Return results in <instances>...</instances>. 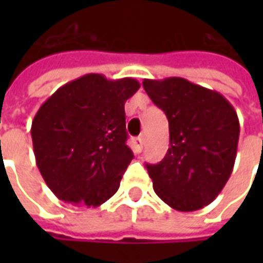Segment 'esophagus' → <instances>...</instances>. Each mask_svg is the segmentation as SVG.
<instances>
[{"label": "esophagus", "mask_w": 263, "mask_h": 263, "mask_svg": "<svg viewBox=\"0 0 263 263\" xmlns=\"http://www.w3.org/2000/svg\"><path fill=\"white\" fill-rule=\"evenodd\" d=\"M132 149H134V152L135 154H141L142 152L143 148V139L142 138H132Z\"/></svg>", "instance_id": "obj_1"}]
</instances>
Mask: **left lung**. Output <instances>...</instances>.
I'll return each instance as SVG.
<instances>
[{
    "label": "left lung",
    "instance_id": "1",
    "mask_svg": "<svg viewBox=\"0 0 263 263\" xmlns=\"http://www.w3.org/2000/svg\"><path fill=\"white\" fill-rule=\"evenodd\" d=\"M143 88L169 121L171 148L146 165L155 193L177 211L209 205L231 176L239 121L220 92L182 77L143 80Z\"/></svg>",
    "mask_w": 263,
    "mask_h": 263
}]
</instances>
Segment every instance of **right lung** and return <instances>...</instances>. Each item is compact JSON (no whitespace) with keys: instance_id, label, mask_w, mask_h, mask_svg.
I'll list each match as a JSON object with an SVG mask.
<instances>
[{"instance_id":"right-lung-1","label":"right lung","mask_w":263,"mask_h":263,"mask_svg":"<svg viewBox=\"0 0 263 263\" xmlns=\"http://www.w3.org/2000/svg\"><path fill=\"white\" fill-rule=\"evenodd\" d=\"M139 87L131 77L90 73L58 88L37 109L31 128L36 166L62 201L97 207L118 190L134 159L124 105Z\"/></svg>"}]
</instances>
